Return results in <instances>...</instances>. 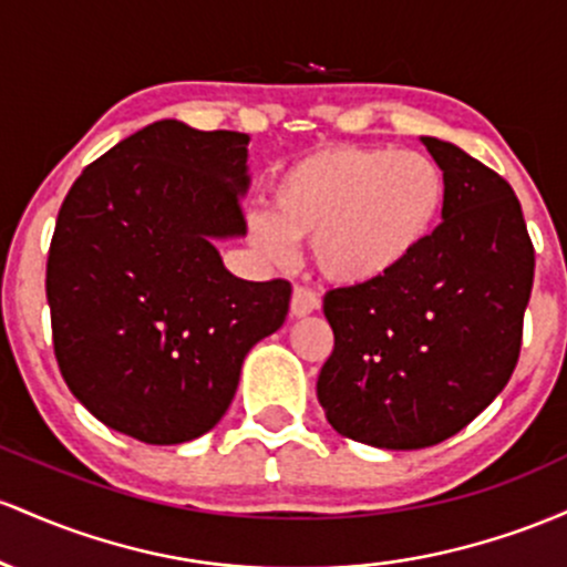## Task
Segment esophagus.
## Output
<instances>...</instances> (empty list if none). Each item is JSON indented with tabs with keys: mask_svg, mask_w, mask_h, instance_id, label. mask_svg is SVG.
I'll list each match as a JSON object with an SVG mask.
<instances>
[{
	"mask_svg": "<svg viewBox=\"0 0 567 567\" xmlns=\"http://www.w3.org/2000/svg\"><path fill=\"white\" fill-rule=\"evenodd\" d=\"M318 295L313 289H308V286H295V295H291V316L295 318H305L310 316L313 310H318Z\"/></svg>",
	"mask_w": 567,
	"mask_h": 567,
	"instance_id": "obj_1",
	"label": "esophagus"
}]
</instances>
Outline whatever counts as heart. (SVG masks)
Instances as JSON below:
<instances>
[{
  "label": "heart",
  "mask_w": 567,
  "mask_h": 567,
  "mask_svg": "<svg viewBox=\"0 0 567 567\" xmlns=\"http://www.w3.org/2000/svg\"><path fill=\"white\" fill-rule=\"evenodd\" d=\"M447 200L434 157L396 146L334 144L291 163L272 187V214L246 216L265 257L289 259L308 240L323 278L342 286L383 281L410 262Z\"/></svg>",
  "instance_id": "1"
}]
</instances>
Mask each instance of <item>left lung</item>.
I'll use <instances>...</instances> for the list:
<instances>
[{"instance_id":"obj_1","label":"left lung","mask_w":567,"mask_h":567,"mask_svg":"<svg viewBox=\"0 0 567 567\" xmlns=\"http://www.w3.org/2000/svg\"><path fill=\"white\" fill-rule=\"evenodd\" d=\"M447 179L442 225L383 281L327 291L334 351L316 393L337 434L421 450L466 429L519 359L530 235L504 176L423 136Z\"/></svg>"}]
</instances>
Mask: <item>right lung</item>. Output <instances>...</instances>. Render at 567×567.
Listing matches in <instances>:
<instances>
[{"label":"right lung","instance_id":"right-lung-1","mask_svg":"<svg viewBox=\"0 0 567 567\" xmlns=\"http://www.w3.org/2000/svg\"><path fill=\"white\" fill-rule=\"evenodd\" d=\"M249 136L161 120L87 165L48 254L55 361L101 423L146 444L212 431L291 284L244 281L214 240L246 235Z\"/></svg>","mask_w":567,"mask_h":567}]
</instances>
